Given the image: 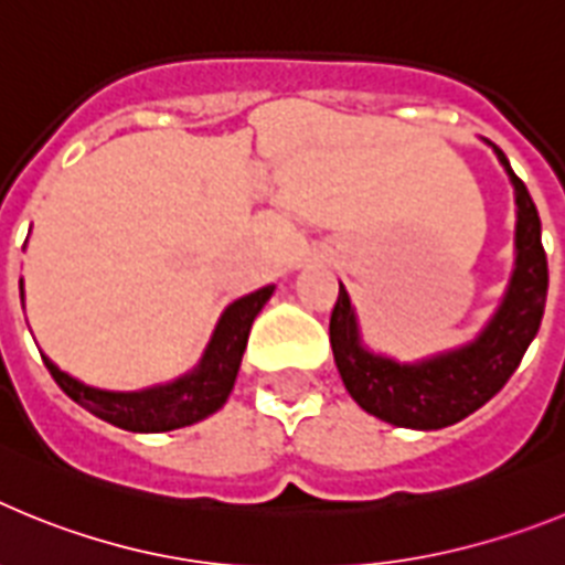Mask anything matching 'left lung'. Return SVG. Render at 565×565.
Here are the masks:
<instances>
[{
    "mask_svg": "<svg viewBox=\"0 0 565 565\" xmlns=\"http://www.w3.org/2000/svg\"><path fill=\"white\" fill-rule=\"evenodd\" d=\"M489 147L515 189V268L495 313L476 339L413 362L371 351L362 339L351 294L339 282V299L331 313L333 362L353 402L393 427L441 430L476 413L518 371L541 328L548 291L541 217L507 154L495 143Z\"/></svg>",
    "mask_w": 565,
    "mask_h": 565,
    "instance_id": "1",
    "label": "left lung"
}]
</instances>
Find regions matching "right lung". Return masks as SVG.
<instances>
[{
  "label": "right lung",
  "instance_id": "1",
  "mask_svg": "<svg viewBox=\"0 0 565 565\" xmlns=\"http://www.w3.org/2000/svg\"><path fill=\"white\" fill-rule=\"evenodd\" d=\"M19 291H22L24 306L22 279H19ZM271 294L274 286H266L246 294V297L234 299L232 306H226V311L217 319L206 351H203L201 362L194 364L192 371L172 379V382L141 387V391H104V387H93V384H84L76 376L64 373L44 353L42 359L47 364L50 376L56 379L58 387L73 402L82 404L84 411L93 413V416L104 418V422L129 433L181 430V427H189V424L203 422V418H209L226 404L228 393H232L234 382H237L239 362H243L252 322L257 319V313L263 311L268 299H271Z\"/></svg>",
  "mask_w": 565,
  "mask_h": 565
}]
</instances>
